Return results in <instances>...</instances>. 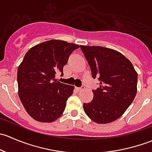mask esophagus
Instances as JSON below:
<instances>
[{"label": "esophagus", "mask_w": 152, "mask_h": 152, "mask_svg": "<svg viewBox=\"0 0 152 152\" xmlns=\"http://www.w3.org/2000/svg\"><path fill=\"white\" fill-rule=\"evenodd\" d=\"M85 86H82L81 87H76V90H77L79 92H82L85 90Z\"/></svg>", "instance_id": "obj_1"}]
</instances>
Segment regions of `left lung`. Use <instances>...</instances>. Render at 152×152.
<instances>
[{"mask_svg": "<svg viewBox=\"0 0 152 152\" xmlns=\"http://www.w3.org/2000/svg\"><path fill=\"white\" fill-rule=\"evenodd\" d=\"M93 79L100 83L93 90V99L84 103L87 116L97 124L117 120L137 93V73L132 62L120 52L102 46L80 45Z\"/></svg>", "mask_w": 152, "mask_h": 152, "instance_id": "8db88e82", "label": "left lung"}]
</instances>
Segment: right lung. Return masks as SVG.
Wrapping results in <instances>:
<instances>
[{
  "mask_svg": "<svg viewBox=\"0 0 152 152\" xmlns=\"http://www.w3.org/2000/svg\"><path fill=\"white\" fill-rule=\"evenodd\" d=\"M79 45L51 39L32 47L18 69V94L24 108L34 120L50 123L63 113L73 86L54 80L70 53Z\"/></svg>",
  "mask_w": 152,
  "mask_h": 152,
  "instance_id": "right-lung-1",
  "label": "right lung"
}]
</instances>
